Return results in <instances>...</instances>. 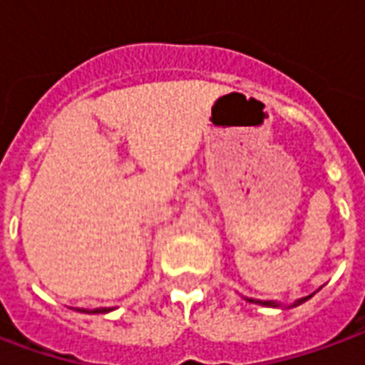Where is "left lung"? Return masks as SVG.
<instances>
[{"instance_id":"obj_1","label":"left lung","mask_w":365,"mask_h":365,"mask_svg":"<svg viewBox=\"0 0 365 365\" xmlns=\"http://www.w3.org/2000/svg\"><path fill=\"white\" fill-rule=\"evenodd\" d=\"M312 296H313V294H312ZM312 296H306V298H302V299H298V302H294V304H292V306H290V307L299 306V304H304V302H306V299L312 298ZM247 302H251V304H259V306H267V307H282V306H280V304H277V302H269V299H267V302H263V299L247 298Z\"/></svg>"}]
</instances>
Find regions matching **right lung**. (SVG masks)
<instances>
[{
	"mask_svg": "<svg viewBox=\"0 0 365 365\" xmlns=\"http://www.w3.org/2000/svg\"><path fill=\"white\" fill-rule=\"evenodd\" d=\"M81 313H108L112 312V307H98V309H79Z\"/></svg>",
	"mask_w": 365,
	"mask_h": 365,
	"instance_id": "obj_1",
	"label": "right lung"
}]
</instances>
